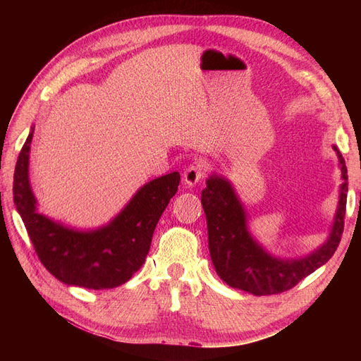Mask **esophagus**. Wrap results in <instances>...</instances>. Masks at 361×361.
<instances>
[{"mask_svg":"<svg viewBox=\"0 0 361 361\" xmlns=\"http://www.w3.org/2000/svg\"><path fill=\"white\" fill-rule=\"evenodd\" d=\"M203 178H204L203 169L199 166H194V164L183 173V180L188 185V187H194V185H197L199 182L203 180Z\"/></svg>","mask_w":361,"mask_h":361,"instance_id":"34e87169","label":"esophagus"}]
</instances>
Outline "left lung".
Returning a JSON list of instances; mask_svg holds the SVG:
<instances>
[{"label": "left lung", "mask_w": 361, "mask_h": 361, "mask_svg": "<svg viewBox=\"0 0 361 361\" xmlns=\"http://www.w3.org/2000/svg\"><path fill=\"white\" fill-rule=\"evenodd\" d=\"M343 183L336 221L330 239L313 255L298 260L272 257L250 236L241 203L224 179L212 176L202 191V204L207 223L209 253L216 274L228 286L253 295H274L292 289L329 260L342 239L346 211L348 171L345 159L336 147Z\"/></svg>", "instance_id": "8db88e82"}]
</instances>
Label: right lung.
Returning a JSON list of instances; mask_svg holds the SVG:
<instances>
[{"mask_svg": "<svg viewBox=\"0 0 361 361\" xmlns=\"http://www.w3.org/2000/svg\"><path fill=\"white\" fill-rule=\"evenodd\" d=\"M32 130L20 149L13 176V200L42 265L64 285L111 289L137 272L150 250L159 216L178 191V171L150 180L116 220L94 232H75L36 212L28 183Z\"/></svg>", "mask_w": 361, "mask_h": 361, "instance_id": "1", "label": "right lung"}]
</instances>
